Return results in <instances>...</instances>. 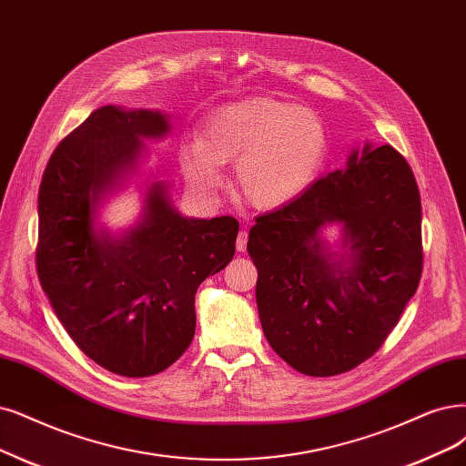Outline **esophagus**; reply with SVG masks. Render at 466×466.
Masks as SVG:
<instances>
[{
    "mask_svg": "<svg viewBox=\"0 0 466 466\" xmlns=\"http://www.w3.org/2000/svg\"><path fill=\"white\" fill-rule=\"evenodd\" d=\"M236 249L239 253H244L248 249V232L246 230H239L238 239H236Z\"/></svg>",
    "mask_w": 466,
    "mask_h": 466,
    "instance_id": "esophagus-1",
    "label": "esophagus"
}]
</instances>
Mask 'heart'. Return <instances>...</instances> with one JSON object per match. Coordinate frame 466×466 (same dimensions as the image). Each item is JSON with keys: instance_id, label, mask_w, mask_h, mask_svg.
Here are the masks:
<instances>
[{"instance_id": "1", "label": "heart", "mask_w": 466, "mask_h": 466, "mask_svg": "<svg viewBox=\"0 0 466 466\" xmlns=\"http://www.w3.org/2000/svg\"><path fill=\"white\" fill-rule=\"evenodd\" d=\"M329 155V132L307 107L274 97H246L207 116L201 137L180 146L186 180L203 194L222 182L220 165L236 163L234 187L255 209H279L311 186Z\"/></svg>"}]
</instances>
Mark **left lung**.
<instances>
[{
	"mask_svg": "<svg viewBox=\"0 0 466 466\" xmlns=\"http://www.w3.org/2000/svg\"><path fill=\"white\" fill-rule=\"evenodd\" d=\"M255 222L248 251L270 348L307 376L348 372L380 350L422 274L420 194L401 155L365 144ZM332 223L336 250L321 238Z\"/></svg>",
	"mask_w": 466,
	"mask_h": 466,
	"instance_id": "left-lung-1",
	"label": "left lung"
}]
</instances>
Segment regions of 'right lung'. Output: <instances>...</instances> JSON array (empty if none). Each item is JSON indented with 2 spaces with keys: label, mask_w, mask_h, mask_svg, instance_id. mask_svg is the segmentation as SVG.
<instances>
[{
  "label": "right lung",
  "mask_w": 466,
  "mask_h": 466,
  "mask_svg": "<svg viewBox=\"0 0 466 466\" xmlns=\"http://www.w3.org/2000/svg\"><path fill=\"white\" fill-rule=\"evenodd\" d=\"M168 132L157 109L99 107L56 147L38 194L42 289L76 346L128 378L163 372L187 350L196 291L236 251L234 217H184L163 180L146 186L128 230L97 222L103 201L140 170L144 140Z\"/></svg>",
  "instance_id": "1"
}]
</instances>
